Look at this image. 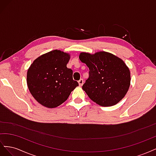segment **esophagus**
I'll return each mask as SVG.
<instances>
[{
    "instance_id": "obj_1",
    "label": "esophagus",
    "mask_w": 156,
    "mask_h": 156,
    "mask_svg": "<svg viewBox=\"0 0 156 156\" xmlns=\"http://www.w3.org/2000/svg\"><path fill=\"white\" fill-rule=\"evenodd\" d=\"M83 80L82 79H80L79 80V81H78V83H79V85L80 86V87H81L82 85H83Z\"/></svg>"
}]
</instances>
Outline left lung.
<instances>
[{
  "label": "left lung",
  "instance_id": "obj_1",
  "mask_svg": "<svg viewBox=\"0 0 156 156\" xmlns=\"http://www.w3.org/2000/svg\"><path fill=\"white\" fill-rule=\"evenodd\" d=\"M79 59L89 68V77L82 88L93 101L103 107L117 104L130 86V71L118 56L105 51L81 53Z\"/></svg>",
  "mask_w": 156,
  "mask_h": 156
}]
</instances>
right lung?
Returning a JSON list of instances; mask_svg holds the SVG:
<instances>
[{
  "mask_svg": "<svg viewBox=\"0 0 156 156\" xmlns=\"http://www.w3.org/2000/svg\"><path fill=\"white\" fill-rule=\"evenodd\" d=\"M70 55L53 50L37 57L27 71L29 91L41 105L55 108L67 100L79 86L73 79L72 69L67 68Z\"/></svg>",
  "mask_w": 156,
  "mask_h": 156,
  "instance_id": "1",
  "label": "right lung"
}]
</instances>
